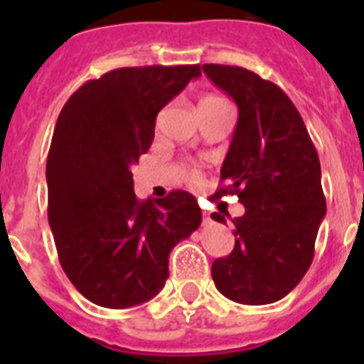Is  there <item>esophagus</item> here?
I'll list each match as a JSON object with an SVG mask.
<instances>
[{"label":"esophagus","mask_w":364,"mask_h":364,"mask_svg":"<svg viewBox=\"0 0 364 364\" xmlns=\"http://www.w3.org/2000/svg\"><path fill=\"white\" fill-rule=\"evenodd\" d=\"M204 221H210V213H205V211H204Z\"/></svg>","instance_id":"34e87169"}]
</instances>
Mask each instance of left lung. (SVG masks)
I'll list each match as a JSON object with an SVG mask.
<instances>
[{
    "mask_svg": "<svg viewBox=\"0 0 364 364\" xmlns=\"http://www.w3.org/2000/svg\"><path fill=\"white\" fill-rule=\"evenodd\" d=\"M204 73L238 105V122L221 168L225 187L245 213L232 219L234 251L213 260L219 293L240 304H272L289 294L314 260L327 213L321 164L304 121L282 88L238 65L205 64ZM211 219L227 223L221 213Z\"/></svg>",
    "mask_w": 364,
    "mask_h": 364,
    "instance_id": "left-lung-1",
    "label": "left lung"
}]
</instances>
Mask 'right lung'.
Segmentation results:
<instances>
[{
    "instance_id": "1",
    "label": "right lung",
    "mask_w": 364,
    "mask_h": 364,
    "mask_svg": "<svg viewBox=\"0 0 364 364\" xmlns=\"http://www.w3.org/2000/svg\"><path fill=\"white\" fill-rule=\"evenodd\" d=\"M200 73L121 68L85 82L60 111L47 159L48 225L65 276L94 304L122 310L159 294L171 249L202 223L193 194L141 202L132 179L159 111Z\"/></svg>"
}]
</instances>
